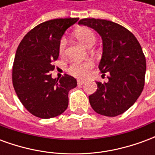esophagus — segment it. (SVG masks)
<instances>
[{"mask_svg":"<svg viewBox=\"0 0 155 155\" xmlns=\"http://www.w3.org/2000/svg\"><path fill=\"white\" fill-rule=\"evenodd\" d=\"M84 83H85V81H83V80H78L77 84H83Z\"/></svg>","mask_w":155,"mask_h":155,"instance_id":"1","label":"esophagus"}]
</instances>
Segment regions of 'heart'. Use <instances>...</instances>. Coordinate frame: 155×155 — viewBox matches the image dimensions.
Here are the masks:
<instances>
[{"mask_svg":"<svg viewBox=\"0 0 155 155\" xmlns=\"http://www.w3.org/2000/svg\"><path fill=\"white\" fill-rule=\"evenodd\" d=\"M75 37L81 44L88 47L90 45L95 42V35L92 30L85 27L78 29L75 32ZM66 46V39L62 38L60 45H59V51L61 54H63ZM94 63L91 60L84 61H74L70 66V71L72 74H74L77 77H85L89 73V71L93 67Z\"/></svg>","mask_w":155,"mask_h":155,"instance_id":"1","label":"heart"}]
</instances>
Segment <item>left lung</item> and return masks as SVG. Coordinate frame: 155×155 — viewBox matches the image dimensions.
Instances as JSON below:
<instances>
[{"mask_svg":"<svg viewBox=\"0 0 155 155\" xmlns=\"http://www.w3.org/2000/svg\"><path fill=\"white\" fill-rule=\"evenodd\" d=\"M78 24L94 29L101 36L99 69L110 73L107 83L96 82L97 91L89 96L91 107L104 116L123 114L135 103L144 85L146 61L139 41L130 31L110 21L85 18Z\"/></svg>","mask_w":155,"mask_h":155,"instance_id":"obj_1","label":"left lung"}]
</instances>
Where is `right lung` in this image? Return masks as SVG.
Masks as SVG:
<instances>
[{"instance_id":"obj_1","label":"right lung","mask_w":155,"mask_h":155,"mask_svg":"<svg viewBox=\"0 0 155 155\" xmlns=\"http://www.w3.org/2000/svg\"><path fill=\"white\" fill-rule=\"evenodd\" d=\"M79 18L54 19L43 22L25 35L15 53L12 82L19 100L27 110L41 119L58 116L68 107L69 91L77 81L64 74L51 77V64L59 57V45L65 31Z\"/></svg>"}]
</instances>
